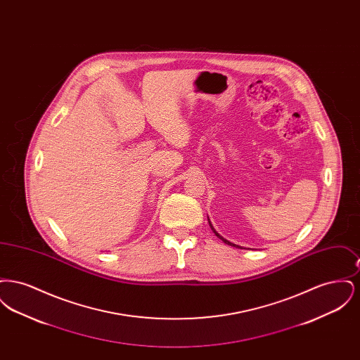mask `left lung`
<instances>
[{
  "mask_svg": "<svg viewBox=\"0 0 360 360\" xmlns=\"http://www.w3.org/2000/svg\"><path fill=\"white\" fill-rule=\"evenodd\" d=\"M207 220H209V217H207ZM209 225H210V228H212V231H213V232H214V235H216V236H217V238H219V239L223 240V241H224V243H225V244H228V245H232V247H236V248H243V247H240V245H238V244H233V243H231V241H229V240L224 239L223 236H221V235H220V233H217V231H216V229H214V228H213V225H212V223H210V221H209Z\"/></svg>",
  "mask_w": 360,
  "mask_h": 360,
  "instance_id": "1",
  "label": "left lung"
}]
</instances>
